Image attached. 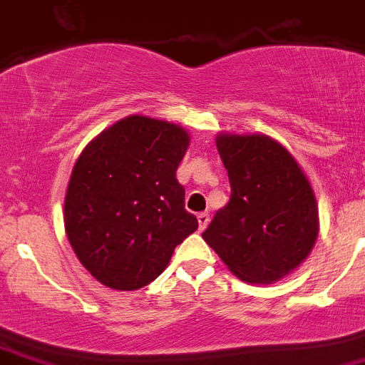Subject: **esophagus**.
<instances>
[{"label": "esophagus", "instance_id": "1", "mask_svg": "<svg viewBox=\"0 0 365 365\" xmlns=\"http://www.w3.org/2000/svg\"><path fill=\"white\" fill-rule=\"evenodd\" d=\"M208 221H210V214L208 212H201V214H197V222H200V230L203 232L205 228H207Z\"/></svg>", "mask_w": 365, "mask_h": 365}]
</instances>
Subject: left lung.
Wrapping results in <instances>:
<instances>
[{
	"instance_id": "left-lung-1",
	"label": "left lung",
	"mask_w": 365,
	"mask_h": 365,
	"mask_svg": "<svg viewBox=\"0 0 365 365\" xmlns=\"http://www.w3.org/2000/svg\"><path fill=\"white\" fill-rule=\"evenodd\" d=\"M230 201L203 239L247 284H272L298 267L319 232L314 190L302 168L267 135H219Z\"/></svg>"
}]
</instances>
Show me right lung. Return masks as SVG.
<instances>
[{
	"label": "right lung",
	"instance_id": "obj_1",
	"mask_svg": "<svg viewBox=\"0 0 365 365\" xmlns=\"http://www.w3.org/2000/svg\"><path fill=\"white\" fill-rule=\"evenodd\" d=\"M187 146L189 133L180 126L130 115L100 133L74 164L63 205L67 239L107 287L151 284L197 230L176 180Z\"/></svg>",
	"mask_w": 365,
	"mask_h": 365
}]
</instances>
